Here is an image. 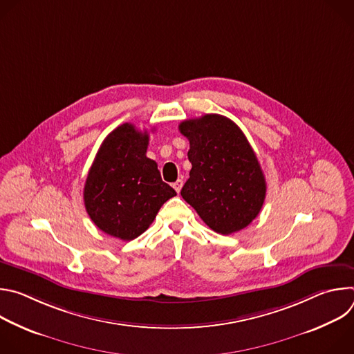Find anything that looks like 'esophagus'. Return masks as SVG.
<instances>
[{
  "mask_svg": "<svg viewBox=\"0 0 354 354\" xmlns=\"http://www.w3.org/2000/svg\"><path fill=\"white\" fill-rule=\"evenodd\" d=\"M172 186H174V189L179 193V192H180V189H182V186H183V180H182V179H178Z\"/></svg>",
  "mask_w": 354,
  "mask_h": 354,
  "instance_id": "1",
  "label": "esophagus"
}]
</instances>
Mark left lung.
<instances>
[{"label": "left lung", "instance_id": "8db88e82", "mask_svg": "<svg viewBox=\"0 0 354 354\" xmlns=\"http://www.w3.org/2000/svg\"><path fill=\"white\" fill-rule=\"evenodd\" d=\"M189 140V179L180 194L213 231L230 235L259 214L266 180L255 151L228 118L205 115L179 124Z\"/></svg>", "mask_w": 354, "mask_h": 354}]
</instances>
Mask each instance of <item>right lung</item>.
<instances>
[{"instance_id":"1","label":"right lung","mask_w":354,"mask_h":354,"mask_svg":"<svg viewBox=\"0 0 354 354\" xmlns=\"http://www.w3.org/2000/svg\"><path fill=\"white\" fill-rule=\"evenodd\" d=\"M148 133L131 123L116 127L99 147L84 187L93 224L123 241L141 235L176 192L147 154Z\"/></svg>"}]
</instances>
